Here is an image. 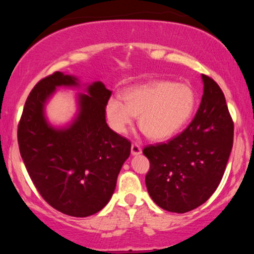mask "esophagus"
<instances>
[{
    "label": "esophagus",
    "instance_id": "esophagus-1",
    "mask_svg": "<svg viewBox=\"0 0 254 254\" xmlns=\"http://www.w3.org/2000/svg\"><path fill=\"white\" fill-rule=\"evenodd\" d=\"M141 152H142V149H141L140 145L137 143H132L131 153L133 154V156H139V154H141Z\"/></svg>",
    "mask_w": 254,
    "mask_h": 254
}]
</instances>
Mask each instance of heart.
I'll return each mask as SVG.
<instances>
[{
    "label": "heart",
    "instance_id": "heart-1",
    "mask_svg": "<svg viewBox=\"0 0 254 254\" xmlns=\"http://www.w3.org/2000/svg\"><path fill=\"white\" fill-rule=\"evenodd\" d=\"M124 103L111 97L106 103L107 122L117 133H126L139 117V127L152 140H166L190 121L197 104L194 88L185 83L152 80L133 86L122 94Z\"/></svg>",
    "mask_w": 254,
    "mask_h": 254
}]
</instances>
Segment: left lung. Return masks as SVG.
<instances>
[{"instance_id": "8db88e82", "label": "left lung", "mask_w": 254, "mask_h": 254, "mask_svg": "<svg viewBox=\"0 0 254 254\" xmlns=\"http://www.w3.org/2000/svg\"><path fill=\"white\" fill-rule=\"evenodd\" d=\"M204 93L186 130L167 143L148 145L145 185L159 207L186 213L204 204L220 185L233 147L234 126L215 81L201 75Z\"/></svg>"}]
</instances>
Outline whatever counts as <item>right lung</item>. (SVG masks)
<instances>
[{
    "label": "right lung",
    "mask_w": 254,
    "mask_h": 254,
    "mask_svg": "<svg viewBox=\"0 0 254 254\" xmlns=\"http://www.w3.org/2000/svg\"><path fill=\"white\" fill-rule=\"evenodd\" d=\"M77 112L66 126H53L45 106L58 87L81 88ZM112 92L102 81L81 85L56 71L34 86L18 127L20 153L34 186L50 206L69 216L87 217L109 203L131 142L111 130L105 107Z\"/></svg>",
    "instance_id": "add662e5"
}]
</instances>
